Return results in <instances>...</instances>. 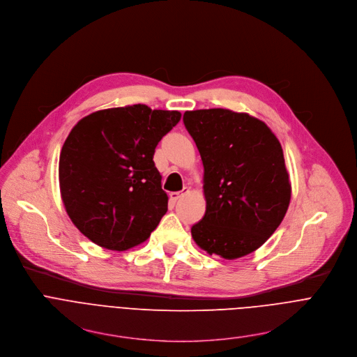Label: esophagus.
I'll use <instances>...</instances> for the list:
<instances>
[{"label":"esophagus","instance_id":"obj_1","mask_svg":"<svg viewBox=\"0 0 357 357\" xmlns=\"http://www.w3.org/2000/svg\"><path fill=\"white\" fill-rule=\"evenodd\" d=\"M187 192H190V188L188 187H184L181 191H174V192H170V199L173 202H177L178 199H181L183 195H185Z\"/></svg>","mask_w":357,"mask_h":357}]
</instances>
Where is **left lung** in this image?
Returning <instances> with one entry per match:
<instances>
[{"label": "left lung", "instance_id": "obj_1", "mask_svg": "<svg viewBox=\"0 0 357 357\" xmlns=\"http://www.w3.org/2000/svg\"><path fill=\"white\" fill-rule=\"evenodd\" d=\"M200 151L206 214L191 227L194 243L225 259L245 257L282 222L291 180L280 140L259 119L229 109L184 113Z\"/></svg>", "mask_w": 357, "mask_h": 357}]
</instances>
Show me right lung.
Instances as JSON below:
<instances>
[{
    "label": "right lung",
    "mask_w": 357,
    "mask_h": 357,
    "mask_svg": "<svg viewBox=\"0 0 357 357\" xmlns=\"http://www.w3.org/2000/svg\"><path fill=\"white\" fill-rule=\"evenodd\" d=\"M180 119L139 103L93 112L73 126L59 155L61 199L92 243L128 251L155 229L169 197L153 154Z\"/></svg>",
    "instance_id": "obj_1"
}]
</instances>
